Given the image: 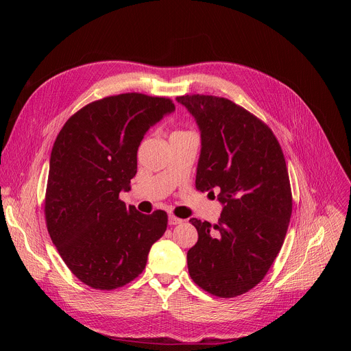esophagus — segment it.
Returning <instances> with one entry per match:
<instances>
[{
  "mask_svg": "<svg viewBox=\"0 0 351 351\" xmlns=\"http://www.w3.org/2000/svg\"><path fill=\"white\" fill-rule=\"evenodd\" d=\"M183 221L180 219V218H178V217H175V215H169L168 217V223L171 225V226H173V225H179V223H182Z\"/></svg>",
  "mask_w": 351,
  "mask_h": 351,
  "instance_id": "esophagus-1",
  "label": "esophagus"
}]
</instances>
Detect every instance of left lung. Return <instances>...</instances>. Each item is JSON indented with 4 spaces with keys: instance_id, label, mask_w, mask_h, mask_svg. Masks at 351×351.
<instances>
[{
    "instance_id": "obj_1",
    "label": "left lung",
    "mask_w": 351,
    "mask_h": 351,
    "mask_svg": "<svg viewBox=\"0 0 351 351\" xmlns=\"http://www.w3.org/2000/svg\"><path fill=\"white\" fill-rule=\"evenodd\" d=\"M194 118L202 152L195 187L214 194L218 225L191 218L198 240L187 252L191 279L218 297L258 285L283 244L291 217L286 161L272 130L228 98L176 97Z\"/></svg>"
}]
</instances>
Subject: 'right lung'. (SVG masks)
<instances>
[{
	"label": "right lung",
	"mask_w": 351,
	"mask_h": 351,
	"mask_svg": "<svg viewBox=\"0 0 351 351\" xmlns=\"http://www.w3.org/2000/svg\"><path fill=\"white\" fill-rule=\"evenodd\" d=\"M169 98L126 93L71 117L54 143L45 193L47 229L64 263L90 287L112 290L137 278L168 215L119 199L137 172L148 129L172 114Z\"/></svg>",
	"instance_id": "1"
}]
</instances>
